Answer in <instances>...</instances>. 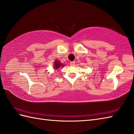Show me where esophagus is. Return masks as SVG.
I'll list each match as a JSON object with an SVG mask.
<instances>
[{
	"label": "esophagus",
	"mask_w": 134,
	"mask_h": 134,
	"mask_svg": "<svg viewBox=\"0 0 134 134\" xmlns=\"http://www.w3.org/2000/svg\"><path fill=\"white\" fill-rule=\"evenodd\" d=\"M70 65H71V66H74V65H75V61H72L70 62Z\"/></svg>",
	"instance_id": "1"
}]
</instances>
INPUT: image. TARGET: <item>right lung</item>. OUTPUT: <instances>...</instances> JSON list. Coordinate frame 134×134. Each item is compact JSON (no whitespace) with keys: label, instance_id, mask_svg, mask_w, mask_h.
<instances>
[{"label":"right lung","instance_id":"1","mask_svg":"<svg viewBox=\"0 0 134 134\" xmlns=\"http://www.w3.org/2000/svg\"><path fill=\"white\" fill-rule=\"evenodd\" d=\"M54 69L55 70L58 69V68H59L60 67H63L64 66V64H62L61 63V62H59V61L58 60H57L54 63Z\"/></svg>","mask_w":134,"mask_h":134}]
</instances>
